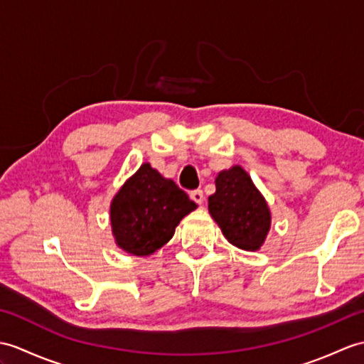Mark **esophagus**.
<instances>
[{
    "label": "esophagus",
    "mask_w": 364,
    "mask_h": 364,
    "mask_svg": "<svg viewBox=\"0 0 364 364\" xmlns=\"http://www.w3.org/2000/svg\"><path fill=\"white\" fill-rule=\"evenodd\" d=\"M191 198L196 203H198V205H201L203 200H205V193H203L201 189H196V191L191 192Z\"/></svg>",
    "instance_id": "1"
}]
</instances>
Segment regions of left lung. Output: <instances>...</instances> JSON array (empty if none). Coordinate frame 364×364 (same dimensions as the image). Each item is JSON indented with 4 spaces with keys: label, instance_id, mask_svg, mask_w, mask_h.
I'll list each match as a JSON object with an SVG mask.
<instances>
[{
    "label": "left lung",
    "instance_id": "8db88e82",
    "mask_svg": "<svg viewBox=\"0 0 364 364\" xmlns=\"http://www.w3.org/2000/svg\"><path fill=\"white\" fill-rule=\"evenodd\" d=\"M215 189L209 197V214L228 242L242 250H259L268 234L272 215L251 176L240 166H234L218 173Z\"/></svg>",
    "mask_w": 364,
    "mask_h": 364
}]
</instances>
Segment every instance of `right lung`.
<instances>
[{
  "label": "right lung",
  "mask_w": 364,
  "mask_h": 364,
  "mask_svg": "<svg viewBox=\"0 0 364 364\" xmlns=\"http://www.w3.org/2000/svg\"><path fill=\"white\" fill-rule=\"evenodd\" d=\"M197 208L189 196L149 163L116 193L109 208L117 247L149 256L172 239L180 220Z\"/></svg>",
  "instance_id": "right-lung-1"
}]
</instances>
